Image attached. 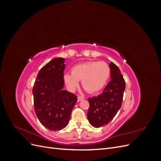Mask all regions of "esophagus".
Returning <instances> with one entry per match:
<instances>
[{
	"instance_id": "1",
	"label": "esophagus",
	"mask_w": 161,
	"mask_h": 161,
	"mask_svg": "<svg viewBox=\"0 0 161 161\" xmlns=\"http://www.w3.org/2000/svg\"><path fill=\"white\" fill-rule=\"evenodd\" d=\"M77 98H78V101H82V100L85 99V97H82V96H78Z\"/></svg>"
}]
</instances>
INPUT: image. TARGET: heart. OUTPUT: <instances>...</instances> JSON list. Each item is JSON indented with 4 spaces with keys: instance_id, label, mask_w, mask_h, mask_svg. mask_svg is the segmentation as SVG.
I'll return each mask as SVG.
<instances>
[{
    "instance_id": "b5f03b06",
    "label": "heart",
    "mask_w": 161,
    "mask_h": 161,
    "mask_svg": "<svg viewBox=\"0 0 161 161\" xmlns=\"http://www.w3.org/2000/svg\"><path fill=\"white\" fill-rule=\"evenodd\" d=\"M110 75V66L106 62L89 61L73 67L72 73L66 72L64 80L70 91H75L79 80H82V85L86 91L94 93L103 88Z\"/></svg>"
}]
</instances>
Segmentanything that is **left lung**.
I'll use <instances>...</instances> for the list:
<instances>
[{
  "label": "left lung",
  "instance_id": "obj_1",
  "mask_svg": "<svg viewBox=\"0 0 161 161\" xmlns=\"http://www.w3.org/2000/svg\"><path fill=\"white\" fill-rule=\"evenodd\" d=\"M111 81L102 94L89 98L87 118L95 128L109 124L120 109L123 101L125 82L119 68L111 62Z\"/></svg>",
  "mask_w": 161,
  "mask_h": 161
}]
</instances>
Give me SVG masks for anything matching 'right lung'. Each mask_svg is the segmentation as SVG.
<instances>
[{
  "label": "right lung",
  "instance_id": "1",
  "mask_svg": "<svg viewBox=\"0 0 161 161\" xmlns=\"http://www.w3.org/2000/svg\"><path fill=\"white\" fill-rule=\"evenodd\" d=\"M65 60H52L39 71L33 87L34 109L40 123L52 131L64 128L69 122L77 97L63 90Z\"/></svg>",
  "mask_w": 161,
  "mask_h": 161
}]
</instances>
